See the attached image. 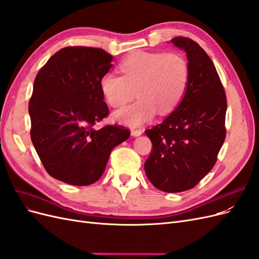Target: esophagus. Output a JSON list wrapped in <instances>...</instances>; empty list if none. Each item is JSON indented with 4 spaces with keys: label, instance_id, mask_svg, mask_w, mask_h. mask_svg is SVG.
I'll list each match as a JSON object with an SVG mask.
<instances>
[{
    "label": "esophagus",
    "instance_id": "obj_1",
    "mask_svg": "<svg viewBox=\"0 0 259 259\" xmlns=\"http://www.w3.org/2000/svg\"><path fill=\"white\" fill-rule=\"evenodd\" d=\"M143 130L142 128H132L131 130V134L134 136V137H137V136H139V135H142L143 134Z\"/></svg>",
    "mask_w": 259,
    "mask_h": 259
}]
</instances>
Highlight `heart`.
Returning <instances> with one entry per match:
<instances>
[{
  "instance_id": "heart-1",
  "label": "heart",
  "mask_w": 259,
  "mask_h": 259,
  "mask_svg": "<svg viewBox=\"0 0 259 259\" xmlns=\"http://www.w3.org/2000/svg\"><path fill=\"white\" fill-rule=\"evenodd\" d=\"M122 75L107 73L99 88L107 103L123 107L135 98L139 100L113 114L114 120L137 126L159 112L168 114L182 103L190 79L187 59L179 53L137 52L119 66Z\"/></svg>"
}]
</instances>
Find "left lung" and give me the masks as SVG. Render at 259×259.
I'll list each match as a JSON object with an SVG mask.
<instances>
[{
	"instance_id": "obj_1",
	"label": "left lung",
	"mask_w": 259,
	"mask_h": 259,
	"mask_svg": "<svg viewBox=\"0 0 259 259\" xmlns=\"http://www.w3.org/2000/svg\"><path fill=\"white\" fill-rule=\"evenodd\" d=\"M170 41L186 52L190 79L179 106L145 131L152 143L145 171L159 190L182 192L197 186L215 165L226 138L227 98L206 52L189 37Z\"/></svg>"
}]
</instances>
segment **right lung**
Wrapping results in <instances>:
<instances>
[{"instance_id": "add662e5", "label": "right lung", "mask_w": 259, "mask_h": 259, "mask_svg": "<svg viewBox=\"0 0 259 259\" xmlns=\"http://www.w3.org/2000/svg\"><path fill=\"white\" fill-rule=\"evenodd\" d=\"M106 51L67 46L37 72L29 100L30 136L48 173L73 186L101 177L112 149L131 132L122 125H94L109 115L99 82L112 67Z\"/></svg>"}]
</instances>
